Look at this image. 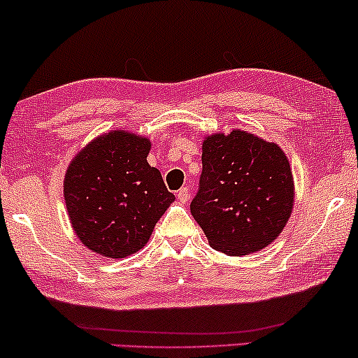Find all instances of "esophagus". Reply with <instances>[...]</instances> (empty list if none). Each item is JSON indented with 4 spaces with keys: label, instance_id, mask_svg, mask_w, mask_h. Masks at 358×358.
I'll use <instances>...</instances> for the list:
<instances>
[{
    "label": "esophagus",
    "instance_id": "1",
    "mask_svg": "<svg viewBox=\"0 0 358 358\" xmlns=\"http://www.w3.org/2000/svg\"><path fill=\"white\" fill-rule=\"evenodd\" d=\"M176 196H178V201H179V202L185 203V202L189 201L190 189H189V187H182V189H179V190H178V194H176Z\"/></svg>",
    "mask_w": 358,
    "mask_h": 358
}]
</instances>
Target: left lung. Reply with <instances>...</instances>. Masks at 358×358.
Returning <instances> with one entry per match:
<instances>
[{
  "mask_svg": "<svg viewBox=\"0 0 358 358\" xmlns=\"http://www.w3.org/2000/svg\"><path fill=\"white\" fill-rule=\"evenodd\" d=\"M292 203L291 166L280 146L238 129L203 139L190 213L212 248L238 257L268 247L289 220Z\"/></svg>",
  "mask_w": 358,
  "mask_h": 358,
  "instance_id": "1",
  "label": "left lung"
}]
</instances>
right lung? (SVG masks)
Listing matches in <instances>:
<instances>
[{
    "label": "right lung",
    "mask_w": 358,
    "mask_h": 358,
    "mask_svg": "<svg viewBox=\"0 0 358 358\" xmlns=\"http://www.w3.org/2000/svg\"><path fill=\"white\" fill-rule=\"evenodd\" d=\"M150 139L117 129L73 157L64 179L69 219L78 240L106 258L141 250L174 194L148 164Z\"/></svg>",
    "instance_id": "obj_1"
}]
</instances>
